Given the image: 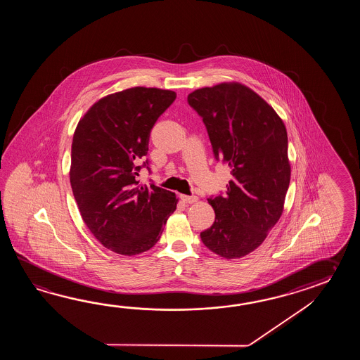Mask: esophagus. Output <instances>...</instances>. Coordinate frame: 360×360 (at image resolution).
<instances>
[{"instance_id":"obj_1","label":"esophagus","mask_w":360,"mask_h":360,"mask_svg":"<svg viewBox=\"0 0 360 360\" xmlns=\"http://www.w3.org/2000/svg\"><path fill=\"white\" fill-rule=\"evenodd\" d=\"M181 199H183L184 203H188V205L198 202V197H195V195H181Z\"/></svg>"}]
</instances>
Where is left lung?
<instances>
[{"label":"left lung","instance_id":"1","mask_svg":"<svg viewBox=\"0 0 360 360\" xmlns=\"http://www.w3.org/2000/svg\"><path fill=\"white\" fill-rule=\"evenodd\" d=\"M188 103L203 118L214 158L231 172L226 194L208 198L214 221L200 239L224 259H240L283 214L291 180L285 126L259 94L239 82L202 87Z\"/></svg>","mask_w":360,"mask_h":360}]
</instances>
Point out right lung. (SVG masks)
I'll return each instance as SVG.
<instances>
[{"label": "right lung", "mask_w": 360, "mask_h": 360, "mask_svg": "<svg viewBox=\"0 0 360 360\" xmlns=\"http://www.w3.org/2000/svg\"><path fill=\"white\" fill-rule=\"evenodd\" d=\"M175 99L171 90L131 87L98 100L77 124L72 191L86 226L113 252L134 256L150 250L176 210L175 193L138 181L150 130Z\"/></svg>", "instance_id": "1"}]
</instances>
